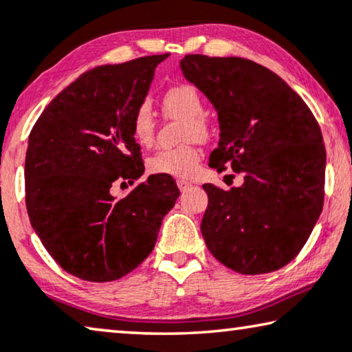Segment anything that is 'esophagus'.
I'll return each mask as SVG.
<instances>
[{"label":"esophagus","mask_w":352,"mask_h":352,"mask_svg":"<svg viewBox=\"0 0 352 352\" xmlns=\"http://www.w3.org/2000/svg\"><path fill=\"white\" fill-rule=\"evenodd\" d=\"M177 187H179L181 192H187L188 188H192V184L186 179H177Z\"/></svg>","instance_id":"34e87169"}]
</instances>
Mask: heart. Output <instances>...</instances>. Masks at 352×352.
Segmentation results:
<instances>
[{
    "label": "heart",
    "instance_id": "heart-1",
    "mask_svg": "<svg viewBox=\"0 0 352 352\" xmlns=\"http://www.w3.org/2000/svg\"><path fill=\"white\" fill-rule=\"evenodd\" d=\"M162 108L165 114L186 122L182 136L184 140H206L210 136V125L203 117V100L198 90L188 84H179L168 89L162 96ZM131 133L141 146H151L155 136L154 113L149 103H141L131 117ZM201 159V151L195 142L177 147L160 149L147 162L151 173L160 176L184 177L188 179L195 175Z\"/></svg>",
    "mask_w": 352,
    "mask_h": 352
}]
</instances>
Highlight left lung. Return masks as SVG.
Wrapping results in <instances>:
<instances>
[{"instance_id": "obj_1", "label": "left lung", "mask_w": 352, "mask_h": 352, "mask_svg": "<svg viewBox=\"0 0 352 352\" xmlns=\"http://www.w3.org/2000/svg\"><path fill=\"white\" fill-rule=\"evenodd\" d=\"M184 78L219 119L210 165L243 173L239 187L205 184L201 235L219 262L241 274L283 268L308 241L324 205L325 146L307 103L265 66L239 57L186 55Z\"/></svg>"}]
</instances>
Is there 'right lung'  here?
<instances>
[{"label": "right lung", "mask_w": 352, "mask_h": 352, "mask_svg": "<svg viewBox=\"0 0 352 352\" xmlns=\"http://www.w3.org/2000/svg\"><path fill=\"white\" fill-rule=\"evenodd\" d=\"M166 57L151 55L80 74L50 101L30 133V222L54 261L85 281H116L138 267L179 197L173 177L160 175L120 200L111 193L116 182L133 184L144 173L131 117Z\"/></svg>", "instance_id": "add662e5"}]
</instances>
